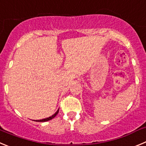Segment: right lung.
<instances>
[{
  "instance_id": "obj_1",
  "label": "right lung",
  "mask_w": 146,
  "mask_h": 146,
  "mask_svg": "<svg viewBox=\"0 0 146 146\" xmlns=\"http://www.w3.org/2000/svg\"><path fill=\"white\" fill-rule=\"evenodd\" d=\"M58 111H59V110H58V111H56V112L54 113V114H53L52 116L50 117H47V118H45V119H39V120H36V122H47V121H48V120H50V119H53V118H54V117L56 116L57 114H58Z\"/></svg>"
}]
</instances>
